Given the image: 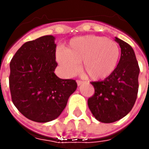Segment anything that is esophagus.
Returning <instances> with one entry per match:
<instances>
[{
  "mask_svg": "<svg viewBox=\"0 0 149 149\" xmlns=\"http://www.w3.org/2000/svg\"><path fill=\"white\" fill-rule=\"evenodd\" d=\"M77 84L78 86H80V85H81V84H83V81H77Z\"/></svg>",
  "mask_w": 149,
  "mask_h": 149,
  "instance_id": "1",
  "label": "esophagus"
}]
</instances>
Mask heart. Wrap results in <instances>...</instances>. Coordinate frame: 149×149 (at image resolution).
Instances as JSON below:
<instances>
[{
    "mask_svg": "<svg viewBox=\"0 0 149 149\" xmlns=\"http://www.w3.org/2000/svg\"><path fill=\"white\" fill-rule=\"evenodd\" d=\"M120 54L119 45L114 40L87 35L72 39L65 49L57 50L56 57L65 76H74L81 62L82 71L97 81L105 79L115 71Z\"/></svg>",
    "mask_w": 149,
    "mask_h": 149,
    "instance_id": "obj_1",
    "label": "heart"
}]
</instances>
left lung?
<instances>
[{
    "instance_id": "left-lung-1",
    "label": "left lung",
    "mask_w": 149,
    "mask_h": 149,
    "mask_svg": "<svg viewBox=\"0 0 149 149\" xmlns=\"http://www.w3.org/2000/svg\"><path fill=\"white\" fill-rule=\"evenodd\" d=\"M121 54L115 71L104 81L91 82L95 93L88 100L91 112L97 120L112 123L128 114L137 97L140 68L133 49L115 37Z\"/></svg>"
}]
</instances>
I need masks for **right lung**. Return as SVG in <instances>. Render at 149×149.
Instances as JSON below:
<instances>
[{
	"instance_id": "1",
	"label": "right lung",
	"mask_w": 149,
	"mask_h": 149,
	"mask_svg": "<svg viewBox=\"0 0 149 149\" xmlns=\"http://www.w3.org/2000/svg\"><path fill=\"white\" fill-rule=\"evenodd\" d=\"M55 37H40L24 43L10 62L12 100L21 114L39 123L52 121L61 114L77 84L54 73Z\"/></svg>"
}]
</instances>
